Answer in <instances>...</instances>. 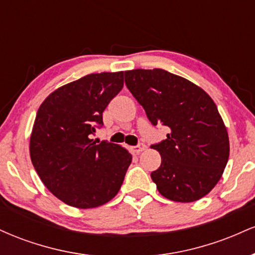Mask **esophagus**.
I'll return each instance as SVG.
<instances>
[{"mask_svg":"<svg viewBox=\"0 0 255 255\" xmlns=\"http://www.w3.org/2000/svg\"><path fill=\"white\" fill-rule=\"evenodd\" d=\"M146 148V145L145 144H139L137 146H133L131 147V151L134 152V153H140V152H142Z\"/></svg>","mask_w":255,"mask_h":255,"instance_id":"1","label":"esophagus"}]
</instances>
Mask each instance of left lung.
Instances as JSON below:
<instances>
[{
    "label": "left lung",
    "mask_w": 255,
    "mask_h": 255,
    "mask_svg": "<svg viewBox=\"0 0 255 255\" xmlns=\"http://www.w3.org/2000/svg\"><path fill=\"white\" fill-rule=\"evenodd\" d=\"M125 81L153 126L170 128L151 148L162 163L151 178L169 200L192 203L221 180L229 159V136L217 105L201 87L164 69L125 72Z\"/></svg>",
    "instance_id": "8db88e82"
}]
</instances>
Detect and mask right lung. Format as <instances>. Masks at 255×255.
I'll use <instances>...</instances> for the list:
<instances>
[{
	"instance_id": "1",
	"label": "right lung",
	"mask_w": 255,
	"mask_h": 255,
	"mask_svg": "<svg viewBox=\"0 0 255 255\" xmlns=\"http://www.w3.org/2000/svg\"><path fill=\"white\" fill-rule=\"evenodd\" d=\"M124 87V72L96 73L58 87L40 104L30 137L32 164L55 197L93 209L118 194L131 154L90 139L103 111Z\"/></svg>"
}]
</instances>
